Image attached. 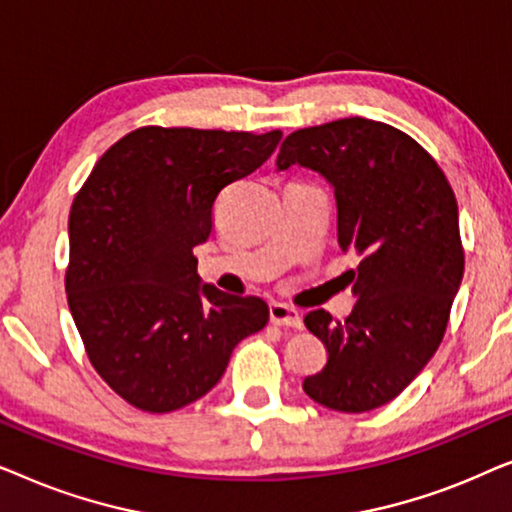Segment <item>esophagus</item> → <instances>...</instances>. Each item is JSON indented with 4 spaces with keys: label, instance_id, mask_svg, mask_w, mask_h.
<instances>
[{
    "label": "esophagus",
    "instance_id": "esophagus-1",
    "mask_svg": "<svg viewBox=\"0 0 512 512\" xmlns=\"http://www.w3.org/2000/svg\"><path fill=\"white\" fill-rule=\"evenodd\" d=\"M270 321L277 326H289V328H303V319L296 307L284 305V303H270Z\"/></svg>",
    "mask_w": 512,
    "mask_h": 512
}]
</instances>
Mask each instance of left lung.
<instances>
[{"instance_id": "obj_1", "label": "left lung", "mask_w": 512, "mask_h": 512, "mask_svg": "<svg viewBox=\"0 0 512 512\" xmlns=\"http://www.w3.org/2000/svg\"><path fill=\"white\" fill-rule=\"evenodd\" d=\"M296 163L333 184L338 244L359 258L354 312L305 314L328 359L303 389L324 408L368 412L394 401L443 342L464 277L457 198L422 144L361 116L291 132L277 167Z\"/></svg>"}]
</instances>
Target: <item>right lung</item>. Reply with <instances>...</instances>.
Segmentation results:
<instances>
[{"mask_svg": "<svg viewBox=\"0 0 512 512\" xmlns=\"http://www.w3.org/2000/svg\"><path fill=\"white\" fill-rule=\"evenodd\" d=\"M279 139L144 125L109 146L76 193L67 303L97 375L137 410L198 401L237 342L268 324L265 300L200 286L193 247L212 235L219 193Z\"/></svg>", "mask_w": 512, "mask_h": 512, "instance_id": "obj_1", "label": "right lung"}]
</instances>
